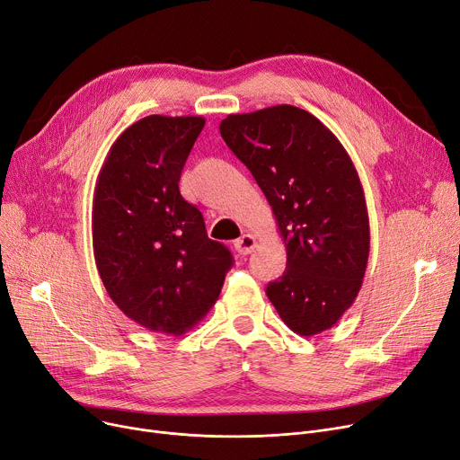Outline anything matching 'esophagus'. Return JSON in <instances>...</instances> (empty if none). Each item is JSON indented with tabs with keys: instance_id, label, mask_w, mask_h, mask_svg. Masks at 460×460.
<instances>
[{
	"instance_id": "obj_1",
	"label": "esophagus",
	"mask_w": 460,
	"mask_h": 460,
	"mask_svg": "<svg viewBox=\"0 0 460 460\" xmlns=\"http://www.w3.org/2000/svg\"><path fill=\"white\" fill-rule=\"evenodd\" d=\"M234 248H236V252H238L240 255H248V253H252V252L257 248V238H255L253 234H250V233L242 234V236L234 242Z\"/></svg>"
}]
</instances>
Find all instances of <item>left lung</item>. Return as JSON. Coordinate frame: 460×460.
Listing matches in <instances>:
<instances>
[{
    "mask_svg": "<svg viewBox=\"0 0 460 460\" xmlns=\"http://www.w3.org/2000/svg\"><path fill=\"white\" fill-rule=\"evenodd\" d=\"M220 133L264 192L287 246V270L266 296L296 334L331 329L353 305L370 255L351 157L316 116L294 105L229 114Z\"/></svg>",
    "mask_w": 460,
    "mask_h": 460,
    "instance_id": "obj_1",
    "label": "left lung"
}]
</instances>
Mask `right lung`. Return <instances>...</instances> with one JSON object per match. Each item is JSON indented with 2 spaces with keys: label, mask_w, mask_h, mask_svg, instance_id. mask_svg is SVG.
<instances>
[{
  "label": "right lung",
  "mask_w": 460,
  "mask_h": 460,
  "mask_svg": "<svg viewBox=\"0 0 460 460\" xmlns=\"http://www.w3.org/2000/svg\"><path fill=\"white\" fill-rule=\"evenodd\" d=\"M203 126V116L135 121L111 146L92 201L94 259L109 297L138 325L175 336L210 311L233 264L179 192Z\"/></svg>",
  "instance_id": "1"
}]
</instances>
